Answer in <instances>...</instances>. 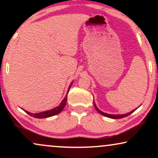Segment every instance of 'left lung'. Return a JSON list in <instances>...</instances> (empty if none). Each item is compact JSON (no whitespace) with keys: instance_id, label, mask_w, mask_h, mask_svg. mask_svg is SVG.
<instances>
[{"instance_id":"8db88e82","label":"left lung","mask_w":158,"mask_h":158,"mask_svg":"<svg viewBox=\"0 0 158 158\" xmlns=\"http://www.w3.org/2000/svg\"><path fill=\"white\" fill-rule=\"evenodd\" d=\"M94 106H95V108H96V109L97 110V111H98L99 114H101V115H103V116H106V117L111 118H122L126 117V116H129V115H130V114H131V113H133V112L135 111V110H137V109H134L133 111H130V112H129V113H127V114H110L104 113V112L101 111L100 109H98V108L96 106V103H95V102L94 103Z\"/></svg>"}]
</instances>
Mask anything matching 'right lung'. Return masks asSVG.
I'll return each instance as SVG.
<instances>
[{
    "instance_id": "right-lung-1",
    "label": "right lung",
    "mask_w": 158,
    "mask_h": 158,
    "mask_svg": "<svg viewBox=\"0 0 158 158\" xmlns=\"http://www.w3.org/2000/svg\"><path fill=\"white\" fill-rule=\"evenodd\" d=\"M73 82L70 83V86H69L68 90V93H67L65 97H64V98H63V100L62 101V102L60 103L59 106H56L55 108H54V109H52L48 110V111H43V112H40V113L34 114V113H31V112H29V111H26V110H24V111L27 114H29V115L31 116H33V117L37 118H48V117H51V116H55V115H57V114L60 113V112H61L62 110H63L64 106H65L66 103H67V99H68V91H69V90H70L71 85H72Z\"/></svg>"
}]
</instances>
